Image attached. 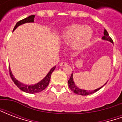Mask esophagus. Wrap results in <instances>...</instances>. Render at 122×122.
<instances>
[{
  "label": "esophagus",
  "instance_id": "1",
  "mask_svg": "<svg viewBox=\"0 0 122 122\" xmlns=\"http://www.w3.org/2000/svg\"><path fill=\"white\" fill-rule=\"evenodd\" d=\"M66 64H67L66 62H65V61H63V62H61V63H60L59 65H60L61 66H65Z\"/></svg>",
  "mask_w": 122,
  "mask_h": 122
}]
</instances>
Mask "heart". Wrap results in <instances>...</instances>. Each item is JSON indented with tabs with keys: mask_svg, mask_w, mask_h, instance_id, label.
<instances>
[{
	"mask_svg": "<svg viewBox=\"0 0 122 122\" xmlns=\"http://www.w3.org/2000/svg\"><path fill=\"white\" fill-rule=\"evenodd\" d=\"M92 36L93 30L90 27L73 24L64 29L61 35V39L65 43L72 42V48L75 50H80L90 42Z\"/></svg>",
	"mask_w": 122,
	"mask_h": 122,
	"instance_id": "obj_1",
	"label": "heart"
}]
</instances>
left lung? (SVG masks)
Returning a JSON list of instances; mask_svg holds the SVG:
<instances>
[{
    "label": "left lung",
    "instance_id": "left-lung-1",
    "mask_svg": "<svg viewBox=\"0 0 122 122\" xmlns=\"http://www.w3.org/2000/svg\"><path fill=\"white\" fill-rule=\"evenodd\" d=\"M102 38L103 40H108V41H110V42L113 43L112 39L110 38V36H109L108 33V32L107 31L106 29H105V30H104V36H102ZM68 84H69V88L71 89V90L72 92H73L74 93H76V94L80 95H87L92 94V93H93L95 92H97L98 90H100L101 87H102L104 86H102V87H99V88H98L97 90H93V91H87V90H80V89H79L77 86H76V85H75L74 81H73V73H72L71 76L70 77V79H69V81H68ZM106 84H107V83H106Z\"/></svg>",
    "mask_w": 122,
    "mask_h": 122
}]
</instances>
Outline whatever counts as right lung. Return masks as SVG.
<instances>
[{"label":"right lung","instance_id":"1","mask_svg":"<svg viewBox=\"0 0 122 122\" xmlns=\"http://www.w3.org/2000/svg\"><path fill=\"white\" fill-rule=\"evenodd\" d=\"M34 18H35V15H30L29 17H26L23 20H21L20 21L16 23V25L14 28V30L13 31L16 29V28L20 26V25H22L23 23H30V22H34ZM56 69V66H53L52 69H51L50 72H48V74L46 75V76L42 80H41L40 82H38L37 84H36L35 85H25L23 84L22 83H21L19 81H17V80H15V78H14V76H13L12 72H11V70L9 68V72H10V77L12 78V81L14 82V84L17 86V87H19L20 90H22L23 92H26V93H39V92H42L44 90H45L46 88L47 87V86L50 83V80L51 75V73L53 72V71Z\"/></svg>","mask_w":122,"mask_h":122}]
</instances>
